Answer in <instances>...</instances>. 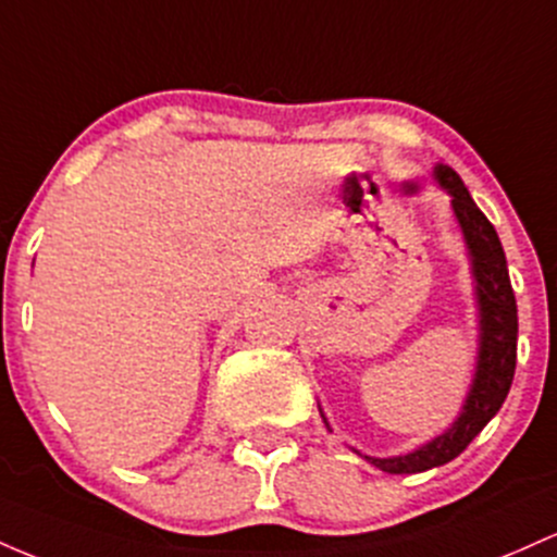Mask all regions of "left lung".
<instances>
[{
  "mask_svg": "<svg viewBox=\"0 0 557 557\" xmlns=\"http://www.w3.org/2000/svg\"><path fill=\"white\" fill-rule=\"evenodd\" d=\"M434 181L449 195V208H453L455 221L463 234L468 262H471L473 297H476L479 310L476 371H473L471 386H468L463 408L445 434L434 436L426 445L410 449L405 455H392V458H371V455H362L355 449L360 458H366L368 463L386 473H421L458 458L471 445L473 436L503 408L516 373L518 310L497 231L486 221L484 212L476 208L463 178L453 168L442 165V162L434 165ZM318 410H321V405H318ZM321 418L326 429H331L323 410Z\"/></svg>",
  "mask_w": 557,
  "mask_h": 557,
  "instance_id": "obj_1",
  "label": "left lung"
}]
</instances>
